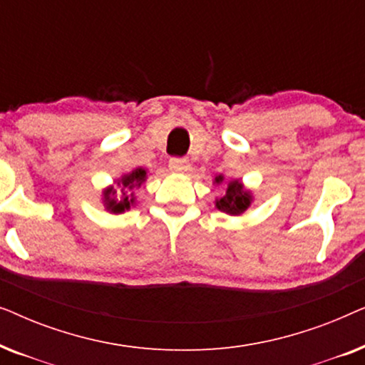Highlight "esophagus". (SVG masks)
Listing matches in <instances>:
<instances>
[{"instance_id": "34e87169", "label": "esophagus", "mask_w": 365, "mask_h": 365, "mask_svg": "<svg viewBox=\"0 0 365 365\" xmlns=\"http://www.w3.org/2000/svg\"><path fill=\"white\" fill-rule=\"evenodd\" d=\"M191 168L187 158H171L169 159V169L174 173H186Z\"/></svg>"}]
</instances>
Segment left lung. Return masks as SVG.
<instances>
[{
    "instance_id": "obj_1",
    "label": "left lung",
    "mask_w": 365,
    "mask_h": 365,
    "mask_svg": "<svg viewBox=\"0 0 365 365\" xmlns=\"http://www.w3.org/2000/svg\"><path fill=\"white\" fill-rule=\"evenodd\" d=\"M216 182H222V176L216 178ZM251 201L252 196L247 191H244L242 184L239 181H232L227 184L226 194L216 201V207L222 212L239 216V214H242L249 206H251Z\"/></svg>"
}]
</instances>
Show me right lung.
<instances>
[{
  "label": "right lung",
  "mask_w": 365,
  "mask_h": 365,
  "mask_svg": "<svg viewBox=\"0 0 365 365\" xmlns=\"http://www.w3.org/2000/svg\"><path fill=\"white\" fill-rule=\"evenodd\" d=\"M146 181V169L143 168H138L134 169L133 173L126 174V176H123L121 179L118 181V186L121 189V197L116 196V189L114 187H108L106 191H104V206L109 212H124L126 209L131 207V204L134 202L133 199V194L129 196V191H134V189L141 186V184Z\"/></svg>",
  "instance_id": "add662e5"
}]
</instances>
